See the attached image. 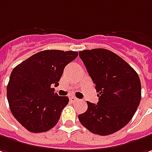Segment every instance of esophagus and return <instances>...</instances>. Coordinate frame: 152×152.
Masks as SVG:
<instances>
[{
  "mask_svg": "<svg viewBox=\"0 0 152 152\" xmlns=\"http://www.w3.org/2000/svg\"><path fill=\"white\" fill-rule=\"evenodd\" d=\"M77 100H78V98H76V97H70V101H71V102H76Z\"/></svg>",
  "mask_w": 152,
  "mask_h": 152,
  "instance_id": "esophagus-1",
  "label": "esophagus"
}]
</instances>
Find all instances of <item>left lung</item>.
Here are the masks:
<instances>
[{"mask_svg":"<svg viewBox=\"0 0 152 152\" xmlns=\"http://www.w3.org/2000/svg\"><path fill=\"white\" fill-rule=\"evenodd\" d=\"M79 56L95 84L98 102L87 101L86 111L78 118L92 133L112 134L131 120L140 104L141 86L138 74L110 50H86L80 51Z\"/></svg>","mask_w":152,"mask_h":152,"instance_id":"8db88e82","label":"left lung"}]
</instances>
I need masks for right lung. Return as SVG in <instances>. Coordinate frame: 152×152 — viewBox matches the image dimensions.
<instances>
[{
	"mask_svg": "<svg viewBox=\"0 0 152 152\" xmlns=\"http://www.w3.org/2000/svg\"><path fill=\"white\" fill-rule=\"evenodd\" d=\"M78 56L76 51L48 50L32 55L12 71L7 88L10 110L33 133L50 130L58 123L68 97L55 92L64 69Z\"/></svg>",
	"mask_w": 152,
	"mask_h": 152,
	"instance_id": "obj_1",
	"label": "right lung"
}]
</instances>
